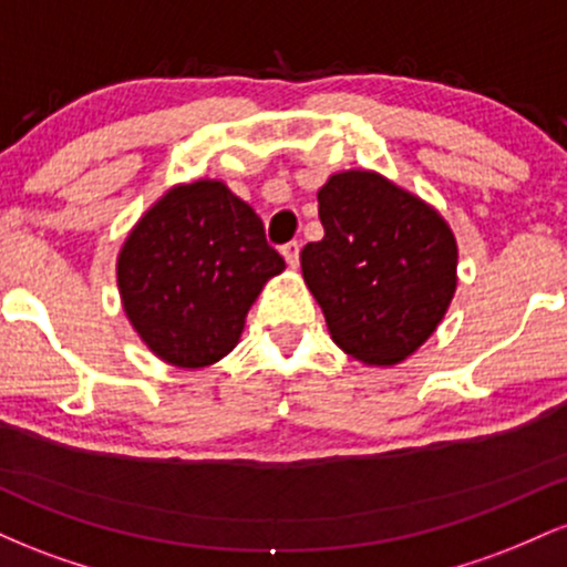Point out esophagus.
<instances>
[{
  "mask_svg": "<svg viewBox=\"0 0 567 567\" xmlns=\"http://www.w3.org/2000/svg\"><path fill=\"white\" fill-rule=\"evenodd\" d=\"M282 258L290 269H298V258H301V245L298 243H288L282 247Z\"/></svg>",
  "mask_w": 567,
  "mask_h": 567,
  "instance_id": "esophagus-1",
  "label": "esophagus"
}]
</instances>
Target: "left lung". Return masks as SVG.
Here are the masks:
<instances>
[{
    "label": "left lung",
    "instance_id": "8db88e82",
    "mask_svg": "<svg viewBox=\"0 0 567 567\" xmlns=\"http://www.w3.org/2000/svg\"><path fill=\"white\" fill-rule=\"evenodd\" d=\"M324 237L301 250L330 338L365 365H396L437 330L458 285V245L429 202L373 171L317 192Z\"/></svg>",
    "mask_w": 567,
    "mask_h": 567
}]
</instances>
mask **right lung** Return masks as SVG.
<instances>
[{
  "mask_svg": "<svg viewBox=\"0 0 567 567\" xmlns=\"http://www.w3.org/2000/svg\"><path fill=\"white\" fill-rule=\"evenodd\" d=\"M282 256L224 181L167 188L130 229L116 285L130 324L152 354L184 370L224 360Z\"/></svg>",
  "mask_w": 567,
  "mask_h": 567,
  "instance_id": "add662e5",
  "label": "right lung"
}]
</instances>
